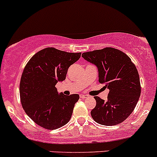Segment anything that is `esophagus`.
<instances>
[{
    "label": "esophagus",
    "instance_id": "1",
    "mask_svg": "<svg viewBox=\"0 0 157 157\" xmlns=\"http://www.w3.org/2000/svg\"><path fill=\"white\" fill-rule=\"evenodd\" d=\"M80 98H82V99H85V98L89 97L88 95H86V94H80Z\"/></svg>",
    "mask_w": 157,
    "mask_h": 157
}]
</instances>
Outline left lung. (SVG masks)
Here are the masks:
<instances>
[{
  "instance_id": "obj_1",
  "label": "left lung",
  "mask_w": 157,
  "mask_h": 157,
  "mask_svg": "<svg viewBox=\"0 0 157 157\" xmlns=\"http://www.w3.org/2000/svg\"><path fill=\"white\" fill-rule=\"evenodd\" d=\"M82 57L97 67L99 82L109 90L106 101L94 96L96 105L92 118L102 125L120 124L134 111L140 96L136 66L125 53L111 47L84 52Z\"/></svg>"
}]
</instances>
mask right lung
Returning a JSON list of instances; mask_svg holds the SVG:
<instances>
[{
    "mask_svg": "<svg viewBox=\"0 0 157 157\" xmlns=\"http://www.w3.org/2000/svg\"><path fill=\"white\" fill-rule=\"evenodd\" d=\"M81 53H70L46 48L35 54L21 76L20 96L22 106L38 125L55 130L70 121L78 94H58L55 85L65 80L69 67Z\"/></svg>",
    "mask_w": 157,
    "mask_h": 157,
    "instance_id": "1",
    "label": "right lung"
}]
</instances>
